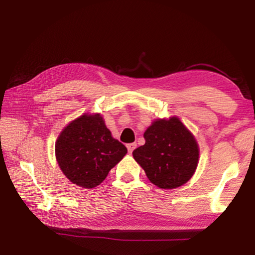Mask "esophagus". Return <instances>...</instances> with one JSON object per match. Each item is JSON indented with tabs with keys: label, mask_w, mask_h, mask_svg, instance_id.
<instances>
[{
	"label": "esophagus",
	"mask_w": 255,
	"mask_h": 255,
	"mask_svg": "<svg viewBox=\"0 0 255 255\" xmlns=\"http://www.w3.org/2000/svg\"><path fill=\"white\" fill-rule=\"evenodd\" d=\"M137 147V143H134V142H131V143H128L127 144V149H128V152L129 153H131L132 151H133V149Z\"/></svg>",
	"instance_id": "esophagus-1"
}]
</instances>
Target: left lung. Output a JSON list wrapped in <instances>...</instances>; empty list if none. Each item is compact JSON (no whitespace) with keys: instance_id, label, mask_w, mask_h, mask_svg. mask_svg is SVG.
<instances>
[{"instance_id":"obj_1","label":"left lung","mask_w":255,"mask_h":255,"mask_svg":"<svg viewBox=\"0 0 255 255\" xmlns=\"http://www.w3.org/2000/svg\"><path fill=\"white\" fill-rule=\"evenodd\" d=\"M143 138L146 142L132 156L153 184L173 189L192 177L198 166V143L177 117L153 122Z\"/></svg>"}]
</instances>
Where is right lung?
I'll list each match as a JSON object with an SVG mask.
<instances>
[{
    "mask_svg": "<svg viewBox=\"0 0 255 255\" xmlns=\"http://www.w3.org/2000/svg\"><path fill=\"white\" fill-rule=\"evenodd\" d=\"M55 153L65 176L83 188L102 183L127 148L112 137L101 115H83L64 128Z\"/></svg>",
    "mask_w": 255,
    "mask_h": 255,
    "instance_id": "1",
    "label": "right lung"
}]
</instances>
